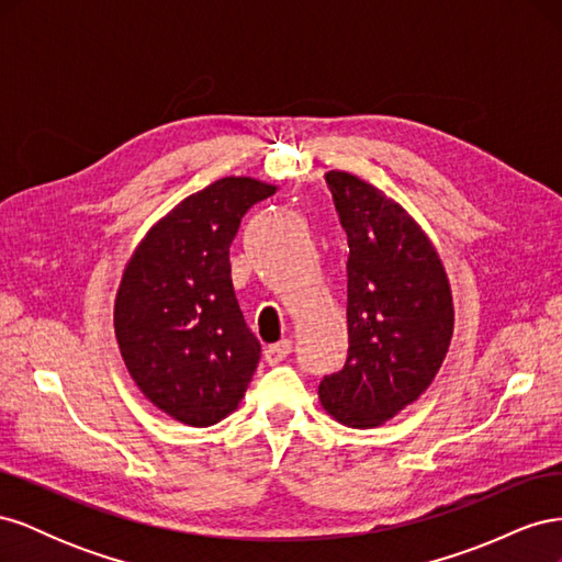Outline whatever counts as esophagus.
<instances>
[{"label": "esophagus", "mask_w": 562, "mask_h": 562, "mask_svg": "<svg viewBox=\"0 0 562 562\" xmlns=\"http://www.w3.org/2000/svg\"><path fill=\"white\" fill-rule=\"evenodd\" d=\"M293 351V342L291 339H281V342H277V345H269L267 349H265V361L267 363H281L283 359H288V353Z\"/></svg>", "instance_id": "1"}]
</instances>
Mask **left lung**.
I'll list each match as a JSON object with an SVG mask.
<instances>
[{
  "instance_id": "8db88e82",
  "label": "left lung",
  "mask_w": 562,
  "mask_h": 562,
  "mask_svg": "<svg viewBox=\"0 0 562 562\" xmlns=\"http://www.w3.org/2000/svg\"><path fill=\"white\" fill-rule=\"evenodd\" d=\"M347 232L345 368L318 384L333 419L372 429L438 375L454 328L452 291L431 239L398 201L347 171L326 173Z\"/></svg>"
}]
</instances>
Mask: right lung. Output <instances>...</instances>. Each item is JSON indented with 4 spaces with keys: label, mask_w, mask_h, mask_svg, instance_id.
I'll use <instances>...</instances> for the list:
<instances>
[{
    "label": "right lung",
    "mask_w": 562,
    "mask_h": 562,
    "mask_svg": "<svg viewBox=\"0 0 562 562\" xmlns=\"http://www.w3.org/2000/svg\"><path fill=\"white\" fill-rule=\"evenodd\" d=\"M277 192L255 178H220L149 227L124 267L114 335L145 398L187 427L239 407L260 342L232 285L229 246L252 203Z\"/></svg>",
    "instance_id": "add662e5"
}]
</instances>
